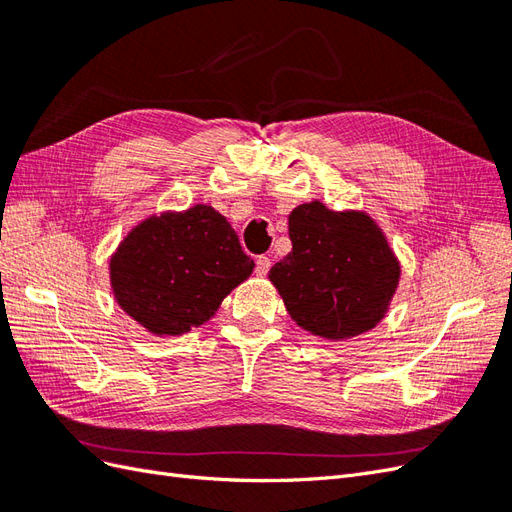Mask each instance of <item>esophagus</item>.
Instances as JSON below:
<instances>
[{
  "mask_svg": "<svg viewBox=\"0 0 512 512\" xmlns=\"http://www.w3.org/2000/svg\"><path fill=\"white\" fill-rule=\"evenodd\" d=\"M271 269V260L267 256H258L256 258V275L258 277H265Z\"/></svg>",
  "mask_w": 512,
  "mask_h": 512,
  "instance_id": "esophagus-1",
  "label": "esophagus"
}]
</instances>
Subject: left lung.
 Here are the masks:
<instances>
[{
  "label": "left lung",
  "mask_w": 512,
  "mask_h": 512,
  "mask_svg": "<svg viewBox=\"0 0 512 512\" xmlns=\"http://www.w3.org/2000/svg\"><path fill=\"white\" fill-rule=\"evenodd\" d=\"M292 252L269 271L290 318L312 335L344 342L386 316L401 265L365 211H333L320 200L288 215Z\"/></svg>",
  "instance_id": "8db88e82"
}]
</instances>
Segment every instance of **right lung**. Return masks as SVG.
<instances>
[{"label":"right lung","mask_w":512,"mask_h":512,"mask_svg":"<svg viewBox=\"0 0 512 512\" xmlns=\"http://www.w3.org/2000/svg\"><path fill=\"white\" fill-rule=\"evenodd\" d=\"M254 271L220 211L194 205L136 224L108 260L117 305L158 337L200 327Z\"/></svg>","instance_id":"right-lung-1"}]
</instances>
